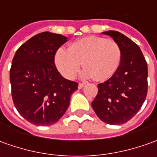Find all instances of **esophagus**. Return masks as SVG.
Returning a JSON list of instances; mask_svg holds the SVG:
<instances>
[{"mask_svg": "<svg viewBox=\"0 0 157 157\" xmlns=\"http://www.w3.org/2000/svg\"><path fill=\"white\" fill-rule=\"evenodd\" d=\"M84 86H85V84H84V83H79V84H78V89H82Z\"/></svg>", "mask_w": 157, "mask_h": 157, "instance_id": "34e87169", "label": "esophagus"}]
</instances>
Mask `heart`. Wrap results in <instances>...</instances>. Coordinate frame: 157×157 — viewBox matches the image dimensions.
Returning <instances> with one entry per match:
<instances>
[{"label": "heart", "instance_id": "obj_1", "mask_svg": "<svg viewBox=\"0 0 157 157\" xmlns=\"http://www.w3.org/2000/svg\"><path fill=\"white\" fill-rule=\"evenodd\" d=\"M121 48L112 39L89 36L70 44L68 49L60 48L55 55V63L61 75L72 79L82 62L85 69L80 76L84 79L98 81L109 79L116 72L121 61Z\"/></svg>", "mask_w": 157, "mask_h": 157}]
</instances>
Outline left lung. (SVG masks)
I'll use <instances>...</instances> for the list:
<instances>
[{
	"label": "left lung",
	"mask_w": 157,
	"mask_h": 157,
	"mask_svg": "<svg viewBox=\"0 0 157 157\" xmlns=\"http://www.w3.org/2000/svg\"><path fill=\"white\" fill-rule=\"evenodd\" d=\"M102 34L118 44L121 63L109 79L98 84V93L91 106L101 121L121 125L138 113L146 98L147 62L140 48L121 32L109 31Z\"/></svg>",
	"instance_id": "1"
}]
</instances>
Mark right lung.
<instances>
[{"instance_id":"right-lung-1","label":"right lung","mask_w":157,"mask_h":157,"mask_svg":"<svg viewBox=\"0 0 157 157\" xmlns=\"http://www.w3.org/2000/svg\"><path fill=\"white\" fill-rule=\"evenodd\" d=\"M67 37L48 31L32 36L15 53L10 69L12 97L20 115L36 126H51L63 116L78 84L66 79L55 55Z\"/></svg>"}]
</instances>
